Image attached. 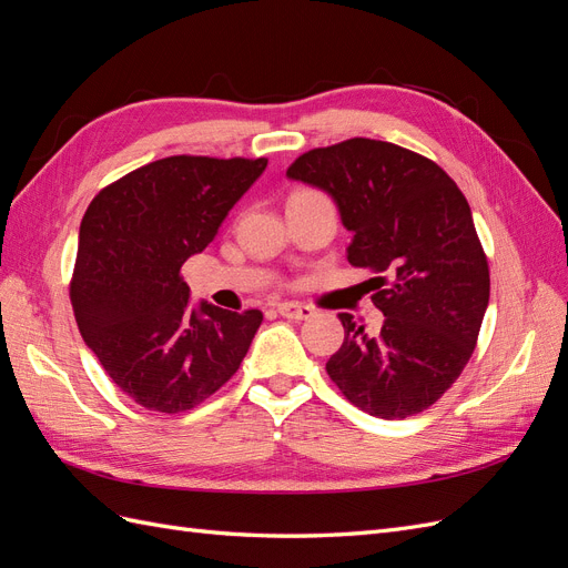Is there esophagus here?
Listing matches in <instances>:
<instances>
[{"instance_id":"1","label":"esophagus","mask_w":568,"mask_h":568,"mask_svg":"<svg viewBox=\"0 0 568 568\" xmlns=\"http://www.w3.org/2000/svg\"><path fill=\"white\" fill-rule=\"evenodd\" d=\"M277 313L288 320H307L315 311L313 305H305V303H280Z\"/></svg>"}]
</instances>
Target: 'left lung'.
<instances>
[{"instance_id":"8db88e82","label":"left lung","mask_w":568,"mask_h":568,"mask_svg":"<svg viewBox=\"0 0 568 568\" xmlns=\"http://www.w3.org/2000/svg\"><path fill=\"white\" fill-rule=\"evenodd\" d=\"M286 175L332 194L353 232L348 263L376 274L372 303L386 315L369 336L341 313L326 374L372 417L419 415L467 367L490 298L467 199L432 159L367 136L305 151Z\"/></svg>"}]
</instances>
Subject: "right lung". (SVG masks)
Instances as JSON below:
<instances>
[{
	"mask_svg": "<svg viewBox=\"0 0 568 568\" xmlns=\"http://www.w3.org/2000/svg\"><path fill=\"white\" fill-rule=\"evenodd\" d=\"M267 159L168 156L92 199L80 225L71 303L84 343L151 412L194 409L248 353L261 311L189 305L180 267L209 246Z\"/></svg>",
	"mask_w": 568,
	"mask_h": 568,
	"instance_id": "1",
	"label": "right lung"
}]
</instances>
